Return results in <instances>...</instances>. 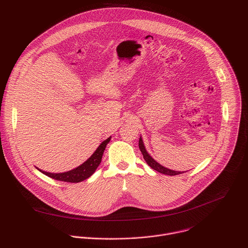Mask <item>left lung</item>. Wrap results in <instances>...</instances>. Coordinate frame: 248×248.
Listing matches in <instances>:
<instances>
[{
  "mask_svg": "<svg viewBox=\"0 0 248 248\" xmlns=\"http://www.w3.org/2000/svg\"><path fill=\"white\" fill-rule=\"evenodd\" d=\"M139 149L141 151V153H142L143 155V158L144 160L146 161V163L155 170L161 172V173H164V174H169V175H176V174H181V173H184L185 171H176V170H169L163 166H161L159 163H157L154 159H152V157L147 153L145 147H144V144H143V141L142 139H141V137L139 138Z\"/></svg>",
  "mask_w": 248,
  "mask_h": 248,
  "instance_id": "left-lung-1",
  "label": "left lung"
}]
</instances>
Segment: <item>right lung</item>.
<instances>
[{
	"instance_id": "right-lung-1",
	"label": "right lung",
	"mask_w": 248,
	"mask_h": 248,
	"mask_svg": "<svg viewBox=\"0 0 248 248\" xmlns=\"http://www.w3.org/2000/svg\"><path fill=\"white\" fill-rule=\"evenodd\" d=\"M110 140H111V137L104 140L103 142L99 145L97 150L93 153V155L86 162H84L82 165H80L79 167H78L72 170L62 172V173H52V172H47V171H44L41 170H39L42 171L44 174L50 176V178L55 179L57 181L65 182V183L82 182V181L88 179L90 175H92L94 173V171L96 170V169L98 168V166L100 165V163L102 161V156H103L104 150H105L106 146H107V144L110 142Z\"/></svg>"
}]
</instances>
